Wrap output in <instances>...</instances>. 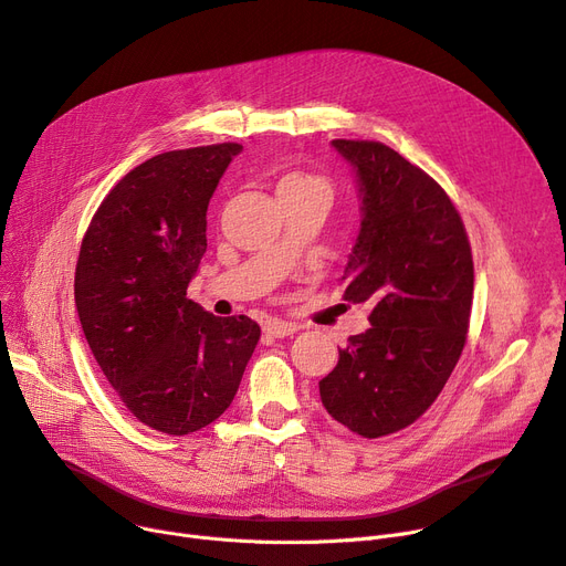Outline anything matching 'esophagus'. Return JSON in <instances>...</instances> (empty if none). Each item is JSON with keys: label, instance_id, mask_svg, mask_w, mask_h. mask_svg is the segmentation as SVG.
Instances as JSON below:
<instances>
[{"label": "esophagus", "instance_id": "1", "mask_svg": "<svg viewBox=\"0 0 566 566\" xmlns=\"http://www.w3.org/2000/svg\"><path fill=\"white\" fill-rule=\"evenodd\" d=\"M263 331L271 335V337H289V335H293L295 331H298V325L295 323H289V321H277V318H273V321H268L265 325H263Z\"/></svg>", "mask_w": 566, "mask_h": 566}]
</instances>
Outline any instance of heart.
Returning <instances> with one entry per match:
<instances>
[{
	"instance_id": "1",
	"label": "heart",
	"mask_w": 566,
	"mask_h": 566,
	"mask_svg": "<svg viewBox=\"0 0 566 566\" xmlns=\"http://www.w3.org/2000/svg\"><path fill=\"white\" fill-rule=\"evenodd\" d=\"M291 188H321L328 192V184H325L321 176H312L303 171H289L280 178L277 190H291Z\"/></svg>"
}]
</instances>
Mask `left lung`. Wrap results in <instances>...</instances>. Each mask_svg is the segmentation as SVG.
Returning a JSON list of instances; mask_svg holds the SVG:
<instances>
[{"instance_id": "8db88e82", "label": "left lung", "mask_w": 566, "mask_h": 566, "mask_svg": "<svg viewBox=\"0 0 566 566\" xmlns=\"http://www.w3.org/2000/svg\"><path fill=\"white\" fill-rule=\"evenodd\" d=\"M353 165L363 224L344 271V301L371 307L318 382L333 418L363 438L412 424L436 401L465 346L474 268L461 216L433 178L395 148L333 139Z\"/></svg>"}]
</instances>
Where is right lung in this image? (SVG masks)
Returning a JSON list of instances; mask_svg holds the SVG:
<instances>
[{
  "label": "right lung",
  "instance_id": "1",
  "mask_svg": "<svg viewBox=\"0 0 566 566\" xmlns=\"http://www.w3.org/2000/svg\"><path fill=\"white\" fill-rule=\"evenodd\" d=\"M241 144L167 151L118 181L92 218L75 268L84 337L118 399L156 431L186 436L233 401L261 337L186 298L206 252V211Z\"/></svg>",
  "mask_w": 566,
  "mask_h": 566
}]
</instances>
